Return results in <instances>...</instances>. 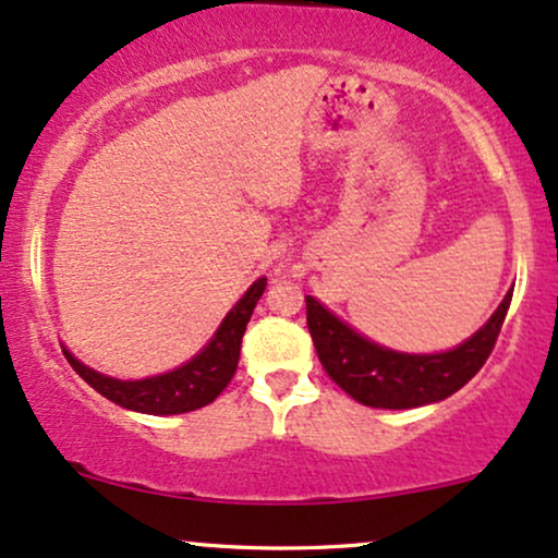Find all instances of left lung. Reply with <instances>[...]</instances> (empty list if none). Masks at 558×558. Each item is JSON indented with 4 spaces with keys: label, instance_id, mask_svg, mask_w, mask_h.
<instances>
[{
    "label": "left lung",
    "instance_id": "left-lung-1",
    "mask_svg": "<svg viewBox=\"0 0 558 558\" xmlns=\"http://www.w3.org/2000/svg\"><path fill=\"white\" fill-rule=\"evenodd\" d=\"M509 304L511 291L470 341L444 354H399L383 349L343 325L312 296H306V325L325 373L351 399L375 409H412L448 399L480 373L496 345Z\"/></svg>",
    "mask_w": 558,
    "mask_h": 558
}]
</instances>
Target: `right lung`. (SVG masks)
I'll list each match as a JSON object with an SVG mask.
<instances>
[{"label":"right lung","instance_id":"1","mask_svg":"<svg viewBox=\"0 0 558 558\" xmlns=\"http://www.w3.org/2000/svg\"><path fill=\"white\" fill-rule=\"evenodd\" d=\"M265 286L267 278H259L257 283L248 288L239 304L222 319V325L217 328L213 341L207 343V349L196 354L189 364H183V367L172 369V373L146 377V380H114V377L94 373L92 367L81 364L68 351L65 360L96 393L114 401L118 407L144 414L194 412V409L213 403L222 393V388L228 386L230 377L235 375L243 330H246V323L252 319L259 296L265 293Z\"/></svg>","mask_w":558,"mask_h":558}]
</instances>
